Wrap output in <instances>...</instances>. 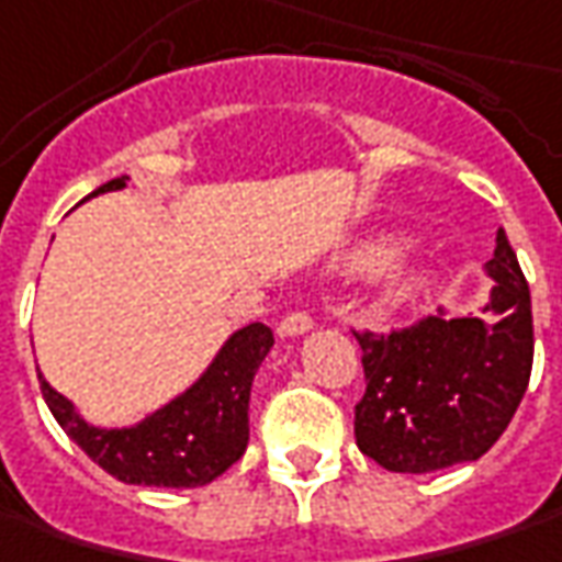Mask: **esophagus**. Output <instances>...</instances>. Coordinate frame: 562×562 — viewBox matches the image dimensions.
<instances>
[{"mask_svg":"<svg viewBox=\"0 0 562 562\" xmlns=\"http://www.w3.org/2000/svg\"><path fill=\"white\" fill-rule=\"evenodd\" d=\"M311 326H314V319L307 317L304 311H292V314H285V317L280 319L277 333H280L282 339H292V336H304Z\"/></svg>","mask_w":562,"mask_h":562,"instance_id":"1","label":"esophagus"}]
</instances>
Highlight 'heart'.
Wrapping results in <instances>:
<instances>
[{"mask_svg":"<svg viewBox=\"0 0 562 562\" xmlns=\"http://www.w3.org/2000/svg\"><path fill=\"white\" fill-rule=\"evenodd\" d=\"M389 255H392V245H376V248L367 251V261H382V258H389ZM426 282H429V270L414 267V270L397 273L395 280H392V285H389V292H392V299H414V295H419V292L426 289Z\"/></svg>","mask_w":562,"mask_h":562,"instance_id":"1","label":"heart"}]
</instances>
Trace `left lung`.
<instances>
[{
    "mask_svg": "<svg viewBox=\"0 0 562 562\" xmlns=\"http://www.w3.org/2000/svg\"><path fill=\"white\" fill-rule=\"evenodd\" d=\"M488 317H423L407 329L355 333L367 392L355 438L392 473H436L479 460L529 389L532 295L504 229L488 261Z\"/></svg>",
    "mask_w": 562,
    "mask_h": 562,
    "instance_id": "1",
    "label": "left lung"
}]
</instances>
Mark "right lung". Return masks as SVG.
<instances>
[{
	"label": "right lung",
	"mask_w": 562,
	"mask_h": 562,
	"mask_svg": "<svg viewBox=\"0 0 562 562\" xmlns=\"http://www.w3.org/2000/svg\"><path fill=\"white\" fill-rule=\"evenodd\" d=\"M130 177L99 186V192L124 189ZM273 348V333L263 323H248L223 341L217 358L161 411L136 426H92L68 397L58 395L40 373V389L52 416L83 454L126 485L199 488L226 473L248 445V397L261 360Z\"/></svg>",
	"instance_id": "1"
}]
</instances>
